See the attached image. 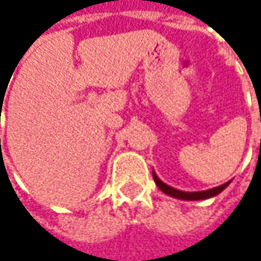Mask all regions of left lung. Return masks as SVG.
I'll use <instances>...</instances> for the list:
<instances>
[{
  "label": "left lung",
  "mask_w": 261,
  "mask_h": 261,
  "mask_svg": "<svg viewBox=\"0 0 261 261\" xmlns=\"http://www.w3.org/2000/svg\"><path fill=\"white\" fill-rule=\"evenodd\" d=\"M152 177H154L155 184L159 186V189H160L163 193H166V195H169V196H172V198H177V199H182V201H199V199L213 198V196L219 195V193L231 182V180H230V181L224 182V184H221V186H218V187H213V189H208V190H202V192H184V190H178V189L171 187V186H168L166 182L162 181V180L157 177V174H155L154 171H152Z\"/></svg>",
  "instance_id": "8db88e82"
}]
</instances>
